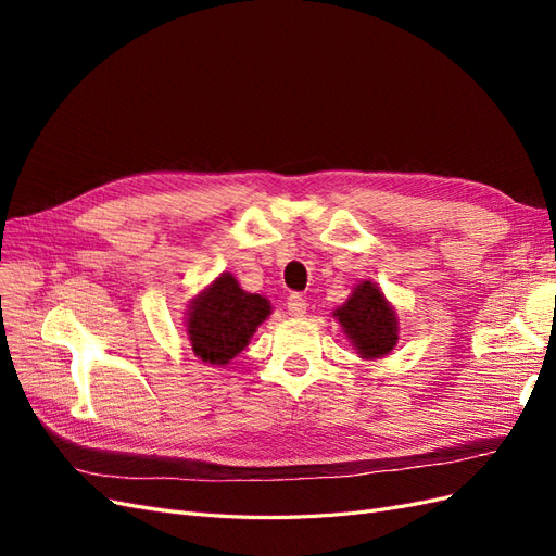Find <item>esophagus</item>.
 Wrapping results in <instances>:
<instances>
[{"label": "esophagus", "mask_w": 556, "mask_h": 556, "mask_svg": "<svg viewBox=\"0 0 556 556\" xmlns=\"http://www.w3.org/2000/svg\"><path fill=\"white\" fill-rule=\"evenodd\" d=\"M306 308H308V304H306L304 296H301V294H290V299H288V311H290V315L304 317V315H306Z\"/></svg>", "instance_id": "34e87169"}]
</instances>
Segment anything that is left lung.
Instances as JSON below:
<instances>
[{
  "instance_id": "obj_1",
  "label": "left lung",
  "mask_w": 556,
  "mask_h": 556,
  "mask_svg": "<svg viewBox=\"0 0 556 556\" xmlns=\"http://www.w3.org/2000/svg\"><path fill=\"white\" fill-rule=\"evenodd\" d=\"M333 317L339 319L357 355L366 362L390 355L399 343L396 311L371 280L355 285L345 304L333 311Z\"/></svg>"
}]
</instances>
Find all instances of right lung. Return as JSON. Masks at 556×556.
<instances>
[{
  "mask_svg": "<svg viewBox=\"0 0 556 556\" xmlns=\"http://www.w3.org/2000/svg\"><path fill=\"white\" fill-rule=\"evenodd\" d=\"M271 311L266 296L245 292L229 271L220 274L190 301L185 313L192 352L204 364H229Z\"/></svg>",
  "mask_w": 556,
  "mask_h": 556,
  "instance_id": "add662e5",
  "label": "right lung"
}]
</instances>
